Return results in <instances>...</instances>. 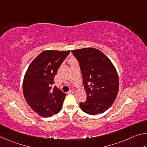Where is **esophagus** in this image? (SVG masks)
I'll list each match as a JSON object with an SVG mask.
<instances>
[{"instance_id": "1", "label": "esophagus", "mask_w": 147, "mask_h": 147, "mask_svg": "<svg viewBox=\"0 0 147 147\" xmlns=\"http://www.w3.org/2000/svg\"><path fill=\"white\" fill-rule=\"evenodd\" d=\"M74 91L73 90H69V92H68V94H74Z\"/></svg>"}]
</instances>
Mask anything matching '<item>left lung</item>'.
Here are the masks:
<instances>
[{"label": "left lung", "instance_id": "left-lung-1", "mask_svg": "<svg viewBox=\"0 0 147 147\" xmlns=\"http://www.w3.org/2000/svg\"><path fill=\"white\" fill-rule=\"evenodd\" d=\"M78 60L87 98L80 102L81 110L95 115L106 111L114 102L119 90V78L110 59L96 48L71 50Z\"/></svg>", "mask_w": 147, "mask_h": 147}]
</instances>
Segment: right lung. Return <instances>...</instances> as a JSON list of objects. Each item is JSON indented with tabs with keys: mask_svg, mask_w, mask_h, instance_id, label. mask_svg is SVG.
<instances>
[{
	"mask_svg": "<svg viewBox=\"0 0 147 147\" xmlns=\"http://www.w3.org/2000/svg\"><path fill=\"white\" fill-rule=\"evenodd\" d=\"M70 51L46 50L28 67L23 81V94L28 105L40 116L50 117L60 111L66 94L55 86L54 78Z\"/></svg>",
	"mask_w": 147,
	"mask_h": 147,
	"instance_id": "obj_1",
	"label": "right lung"
}]
</instances>
